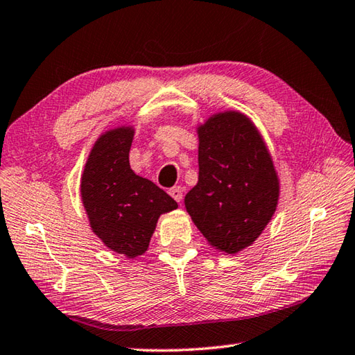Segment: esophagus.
Here are the masks:
<instances>
[{
	"instance_id": "34e87169",
	"label": "esophagus",
	"mask_w": 355,
	"mask_h": 355,
	"mask_svg": "<svg viewBox=\"0 0 355 355\" xmlns=\"http://www.w3.org/2000/svg\"><path fill=\"white\" fill-rule=\"evenodd\" d=\"M168 194L176 202H180V200H182V198H184V188L182 187H173V188H170Z\"/></svg>"
}]
</instances>
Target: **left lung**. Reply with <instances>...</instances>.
Segmentation results:
<instances>
[{"mask_svg":"<svg viewBox=\"0 0 355 355\" xmlns=\"http://www.w3.org/2000/svg\"><path fill=\"white\" fill-rule=\"evenodd\" d=\"M199 180L185 208L211 246H250L278 205L279 182L259 132L246 115L222 112L198 129Z\"/></svg>","mask_w":355,"mask_h":355,"instance_id":"obj_1","label":"left lung"}]
</instances>
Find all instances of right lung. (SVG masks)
Masks as SVG:
<instances>
[{"instance_id": "obj_1", "label": "right lung", "mask_w": 355, "mask_h": 355, "mask_svg": "<svg viewBox=\"0 0 355 355\" xmlns=\"http://www.w3.org/2000/svg\"><path fill=\"white\" fill-rule=\"evenodd\" d=\"M132 128L103 133L94 144L82 175V200L94 234L128 258L143 255L157 218L178 208L152 180L133 173L129 152Z\"/></svg>"}]
</instances>
